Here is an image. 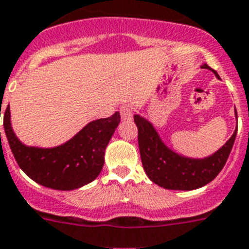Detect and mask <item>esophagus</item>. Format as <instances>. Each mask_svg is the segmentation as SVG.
<instances>
[{
  "instance_id": "34e87169",
  "label": "esophagus",
  "mask_w": 249,
  "mask_h": 249,
  "mask_svg": "<svg viewBox=\"0 0 249 249\" xmlns=\"http://www.w3.org/2000/svg\"><path fill=\"white\" fill-rule=\"evenodd\" d=\"M133 112L134 111H133V107L130 105L120 106V115L124 120H130V119H133Z\"/></svg>"
}]
</instances>
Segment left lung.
<instances>
[{
    "mask_svg": "<svg viewBox=\"0 0 249 249\" xmlns=\"http://www.w3.org/2000/svg\"><path fill=\"white\" fill-rule=\"evenodd\" d=\"M202 68H209V66L204 64ZM213 72L219 78L218 73ZM134 121L144 171L150 181L168 190H195L212 182L225 166L237 135L235 130L231 139L213 156L204 160H191L166 147L149 121L139 115H135Z\"/></svg>",
    "mask_w": 249,
    "mask_h": 249,
    "instance_id": "left-lung-1",
    "label": "left lung"
}]
</instances>
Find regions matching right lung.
<instances>
[{
    "label": "right lung",
    "mask_w": 249,
    "mask_h": 249,
    "mask_svg": "<svg viewBox=\"0 0 249 249\" xmlns=\"http://www.w3.org/2000/svg\"><path fill=\"white\" fill-rule=\"evenodd\" d=\"M119 123L120 114L116 111L110 118L91 121L59 147L44 149L26 147L16 138L10 123V106L3 115L6 137L18 167L39 185L63 191L78 189L99 176L105 149Z\"/></svg>",
    "instance_id": "obj_1"
}]
</instances>
